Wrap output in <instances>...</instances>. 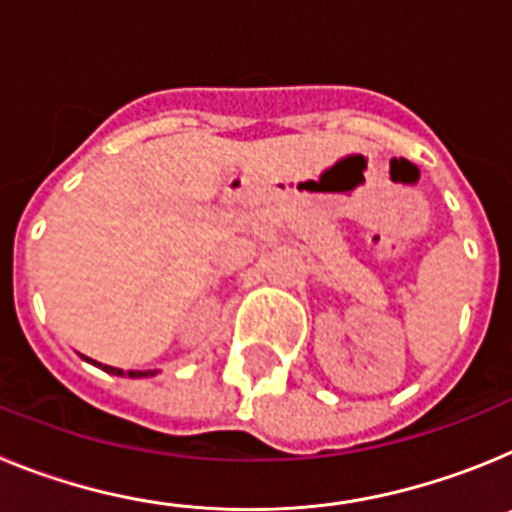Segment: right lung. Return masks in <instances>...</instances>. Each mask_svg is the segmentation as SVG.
I'll return each mask as SVG.
<instances>
[{"label": "right lung", "instance_id": "1", "mask_svg": "<svg viewBox=\"0 0 512 512\" xmlns=\"http://www.w3.org/2000/svg\"><path fill=\"white\" fill-rule=\"evenodd\" d=\"M81 359L84 361H92V359H87V356H81ZM92 364H97V361H92ZM99 369H104V372L107 374H115V377H133V379H138V377H153V374L156 372H122V369H117V366H107V364H97Z\"/></svg>", "mask_w": 512, "mask_h": 512}]
</instances>
